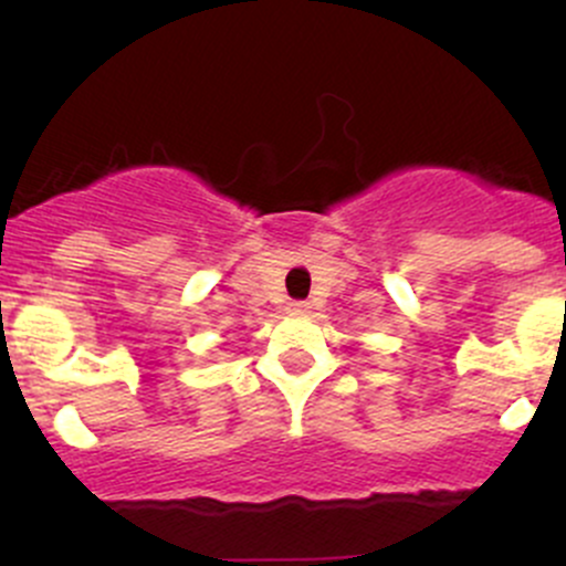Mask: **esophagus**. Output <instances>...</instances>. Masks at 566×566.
I'll return each instance as SVG.
<instances>
[{"label":"esophagus","instance_id":"1","mask_svg":"<svg viewBox=\"0 0 566 566\" xmlns=\"http://www.w3.org/2000/svg\"><path fill=\"white\" fill-rule=\"evenodd\" d=\"M310 310H312L310 301H293V304L287 306L290 315H306V312H310Z\"/></svg>","mask_w":566,"mask_h":566}]
</instances>
